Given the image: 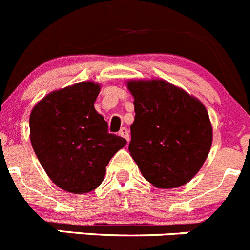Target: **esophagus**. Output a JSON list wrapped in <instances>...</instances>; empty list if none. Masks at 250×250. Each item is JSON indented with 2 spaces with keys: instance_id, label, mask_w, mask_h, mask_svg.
I'll use <instances>...</instances> for the list:
<instances>
[{
  "instance_id": "obj_1",
  "label": "esophagus",
  "mask_w": 250,
  "mask_h": 250,
  "mask_svg": "<svg viewBox=\"0 0 250 250\" xmlns=\"http://www.w3.org/2000/svg\"><path fill=\"white\" fill-rule=\"evenodd\" d=\"M119 134H120L121 136H123V138H125L126 139L127 141L130 140V135H129V130L126 129V127H121V130H120V132H119Z\"/></svg>"
}]
</instances>
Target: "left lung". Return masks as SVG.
Masks as SVG:
<instances>
[{
    "mask_svg": "<svg viewBox=\"0 0 250 250\" xmlns=\"http://www.w3.org/2000/svg\"><path fill=\"white\" fill-rule=\"evenodd\" d=\"M135 120L129 151L160 189L190 182L210 151L213 129L202 101L164 80H130Z\"/></svg>",
    "mask_w": 250,
    "mask_h": 250,
    "instance_id": "obj_1",
    "label": "left lung"
}]
</instances>
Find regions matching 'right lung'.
Returning <instances> with one entry per match:
<instances>
[{
    "mask_svg": "<svg viewBox=\"0 0 250 250\" xmlns=\"http://www.w3.org/2000/svg\"><path fill=\"white\" fill-rule=\"evenodd\" d=\"M100 85L83 81L50 92L30 115V139L48 178L72 194L95 190L126 140L109 134L94 107Z\"/></svg>",
    "mask_w": 250,
    "mask_h": 250,
    "instance_id": "right-lung-1",
    "label": "right lung"
}]
</instances>
